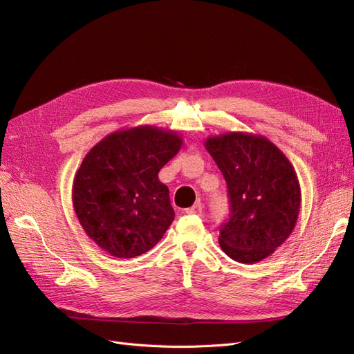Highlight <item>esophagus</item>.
I'll list each match as a JSON object with an SVG mask.
<instances>
[{
	"instance_id": "esophagus-1",
	"label": "esophagus",
	"mask_w": 354,
	"mask_h": 354,
	"mask_svg": "<svg viewBox=\"0 0 354 354\" xmlns=\"http://www.w3.org/2000/svg\"><path fill=\"white\" fill-rule=\"evenodd\" d=\"M202 209H203L202 203H201V202H196L194 207L187 208V209H186V212H187V214H196V216H201V214H202Z\"/></svg>"
}]
</instances>
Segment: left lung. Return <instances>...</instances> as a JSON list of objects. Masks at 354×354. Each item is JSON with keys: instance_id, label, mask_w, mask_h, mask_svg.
Listing matches in <instances>:
<instances>
[{"instance_id": "left-lung-1", "label": "left lung", "mask_w": 354, "mask_h": 354, "mask_svg": "<svg viewBox=\"0 0 354 354\" xmlns=\"http://www.w3.org/2000/svg\"><path fill=\"white\" fill-rule=\"evenodd\" d=\"M227 183L230 218L218 242L232 260L255 264L291 236L301 187L285 153L260 134L229 131L203 143Z\"/></svg>"}]
</instances>
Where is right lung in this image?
<instances>
[{"label":"right lung","mask_w":354,"mask_h":354,"mask_svg":"<svg viewBox=\"0 0 354 354\" xmlns=\"http://www.w3.org/2000/svg\"><path fill=\"white\" fill-rule=\"evenodd\" d=\"M183 146L177 131L137 125L90 149L73 177L72 202L87 236L116 259L142 255L174 220L158 173Z\"/></svg>","instance_id":"add662e5"}]
</instances>
